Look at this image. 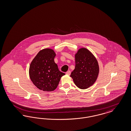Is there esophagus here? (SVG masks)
Instances as JSON below:
<instances>
[{
	"mask_svg": "<svg viewBox=\"0 0 131 131\" xmlns=\"http://www.w3.org/2000/svg\"><path fill=\"white\" fill-rule=\"evenodd\" d=\"M70 73H71V71H69V70L66 72V74H67V75H69L70 74Z\"/></svg>",
	"mask_w": 131,
	"mask_h": 131,
	"instance_id": "obj_1",
	"label": "esophagus"
}]
</instances>
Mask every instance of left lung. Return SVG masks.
Instances as JSON below:
<instances>
[{"instance_id": "left-lung-1", "label": "left lung", "mask_w": 131, "mask_h": 131, "mask_svg": "<svg viewBox=\"0 0 131 131\" xmlns=\"http://www.w3.org/2000/svg\"><path fill=\"white\" fill-rule=\"evenodd\" d=\"M99 73V66L96 58L85 48L80 49L75 55V67L70 76L74 84L81 89L92 85Z\"/></svg>"}]
</instances>
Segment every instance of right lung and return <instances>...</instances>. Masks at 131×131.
Segmentation results:
<instances>
[{"mask_svg":"<svg viewBox=\"0 0 131 131\" xmlns=\"http://www.w3.org/2000/svg\"><path fill=\"white\" fill-rule=\"evenodd\" d=\"M55 56L52 49H45L38 53L30 64V79L35 85L43 91L55 90L61 77L65 75L59 70L55 63Z\"/></svg>","mask_w":131,"mask_h":131,"instance_id":"add662e5","label":"right lung"}]
</instances>
